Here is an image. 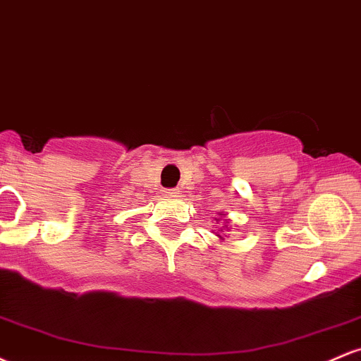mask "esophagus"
I'll use <instances>...</instances> for the list:
<instances>
[{
	"label": "esophagus",
	"instance_id": "34e87169",
	"mask_svg": "<svg viewBox=\"0 0 361 361\" xmlns=\"http://www.w3.org/2000/svg\"><path fill=\"white\" fill-rule=\"evenodd\" d=\"M178 193H180V190H178V188H169V190H166V192H164L166 197H176Z\"/></svg>",
	"mask_w": 361,
	"mask_h": 361
}]
</instances>
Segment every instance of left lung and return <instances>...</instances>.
I'll return each mask as SVG.
<instances>
[{
    "label": "left lung",
    "instance_id": "1",
    "mask_svg": "<svg viewBox=\"0 0 361 361\" xmlns=\"http://www.w3.org/2000/svg\"><path fill=\"white\" fill-rule=\"evenodd\" d=\"M222 221V227L221 229L217 231V233H214L215 235H217L219 239H221V241H224V231H227V233H229V229H231V226H229V221L231 219H227L226 217V214H222V212H219V217H215V222H221Z\"/></svg>",
    "mask_w": 361,
    "mask_h": 361
}]
</instances>
